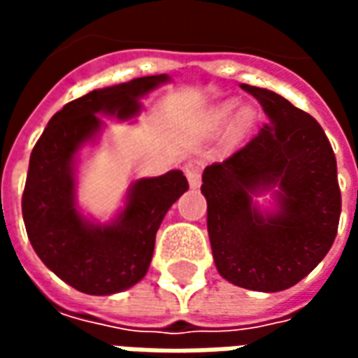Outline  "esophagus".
Masks as SVG:
<instances>
[{
	"instance_id": "esophagus-1",
	"label": "esophagus",
	"mask_w": 358,
	"mask_h": 358,
	"mask_svg": "<svg viewBox=\"0 0 358 358\" xmlns=\"http://www.w3.org/2000/svg\"><path fill=\"white\" fill-rule=\"evenodd\" d=\"M186 178L189 182V187H199L201 184V174H199V169L195 164H187L186 166Z\"/></svg>"
}]
</instances>
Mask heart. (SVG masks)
<instances>
[{"instance_id":"heart-1","label":"heart","mask_w":358,"mask_h":358,"mask_svg":"<svg viewBox=\"0 0 358 358\" xmlns=\"http://www.w3.org/2000/svg\"><path fill=\"white\" fill-rule=\"evenodd\" d=\"M234 118V132L241 136L249 130V126L253 124L255 113L249 107H241L238 99H228V101L218 103L215 109L210 110V120L215 124H226Z\"/></svg>"}]
</instances>
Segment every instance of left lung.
Instances as JSON below:
<instances>
[{"mask_svg":"<svg viewBox=\"0 0 358 358\" xmlns=\"http://www.w3.org/2000/svg\"><path fill=\"white\" fill-rule=\"evenodd\" d=\"M268 117L245 148L203 171L207 230L220 276L253 292H284L336 240L338 164L315 118L270 90L241 84ZM268 194V202L259 196Z\"/></svg>","mask_w":358,"mask_h":358,"instance_id":"8db88e82","label":"left lung"}]
</instances>
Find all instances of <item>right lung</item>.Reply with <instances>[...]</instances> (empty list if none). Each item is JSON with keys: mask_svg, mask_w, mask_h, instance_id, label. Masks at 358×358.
<instances>
[{"mask_svg": "<svg viewBox=\"0 0 358 358\" xmlns=\"http://www.w3.org/2000/svg\"><path fill=\"white\" fill-rule=\"evenodd\" d=\"M169 82V74H157L92 90L55 113L32 149L22 194L28 240L42 263L78 292L113 295L138 284L148 274L166 210L187 192L184 172L169 171L134 180L105 222L78 203L80 157L101 138L103 117L132 122L141 99Z\"/></svg>", "mask_w": 358, "mask_h": 358, "instance_id": "obj_1", "label": "right lung"}]
</instances>
